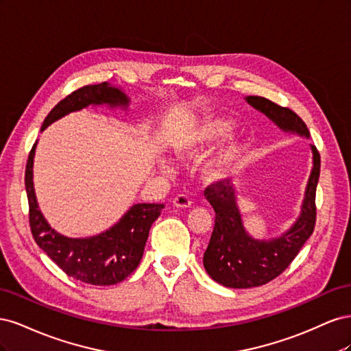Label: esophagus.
<instances>
[{"instance_id": "obj_1", "label": "esophagus", "mask_w": 351, "mask_h": 351, "mask_svg": "<svg viewBox=\"0 0 351 351\" xmlns=\"http://www.w3.org/2000/svg\"><path fill=\"white\" fill-rule=\"evenodd\" d=\"M173 205L176 208H182V209H186V208H190L192 206V200L189 199V196L186 195H178L173 199Z\"/></svg>"}]
</instances>
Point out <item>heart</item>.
Returning a JSON list of instances; mask_svg holds the SVG:
<instances>
[{
    "instance_id": "1",
    "label": "heart",
    "mask_w": 351,
    "mask_h": 351,
    "mask_svg": "<svg viewBox=\"0 0 351 351\" xmlns=\"http://www.w3.org/2000/svg\"><path fill=\"white\" fill-rule=\"evenodd\" d=\"M236 123L228 117H208L197 121L180 133L173 142L174 154L182 159L199 158L234 132ZM247 154V143L241 137H231L202 167V177L209 183H218L234 176ZM159 168L164 173H171L173 165L168 159L159 161Z\"/></svg>"
}]
</instances>
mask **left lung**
<instances>
[{"label":"left lung","instance_id":"obj_1","mask_svg":"<svg viewBox=\"0 0 351 351\" xmlns=\"http://www.w3.org/2000/svg\"><path fill=\"white\" fill-rule=\"evenodd\" d=\"M250 107L265 114L284 133L309 139L311 133L299 115L262 97L244 98ZM312 169L307 178L299 217L289 230L272 239H256L244 227L237 202V187L212 184L205 197L215 210V226L204 254L209 277L230 289H250L277 278L289 267L315 228V195L321 158L311 145Z\"/></svg>","mask_w":351,"mask_h":351}]
</instances>
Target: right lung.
Masks as SVG:
<instances>
[{"mask_svg": "<svg viewBox=\"0 0 351 351\" xmlns=\"http://www.w3.org/2000/svg\"><path fill=\"white\" fill-rule=\"evenodd\" d=\"M132 99L125 90L108 82L90 84L60 101L47 115L40 132L71 112L84 108L121 110L129 114ZM35 142L26 165V193L29 200L30 230L38 246L64 271L69 277L92 285H112L121 282L139 267L151 226L161 215L162 204H134L110 228L89 237H69L61 234L39 209L34 184Z\"/></svg>", "mask_w": 351, "mask_h": 351, "instance_id": "1", "label": "right lung"}]
</instances>
